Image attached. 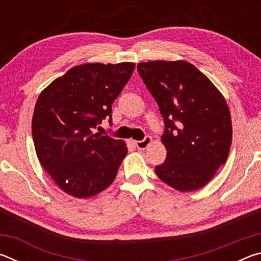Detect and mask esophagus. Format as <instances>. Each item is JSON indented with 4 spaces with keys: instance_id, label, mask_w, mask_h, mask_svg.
Instances as JSON below:
<instances>
[{
    "instance_id": "34e87169",
    "label": "esophagus",
    "mask_w": 261,
    "mask_h": 261,
    "mask_svg": "<svg viewBox=\"0 0 261 261\" xmlns=\"http://www.w3.org/2000/svg\"><path fill=\"white\" fill-rule=\"evenodd\" d=\"M152 140H153V139H152V137L146 136L143 140L135 141V145H136L137 148H138V149H145V148H147L148 145L152 143Z\"/></svg>"
}]
</instances>
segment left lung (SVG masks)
<instances>
[{
	"mask_svg": "<svg viewBox=\"0 0 261 261\" xmlns=\"http://www.w3.org/2000/svg\"><path fill=\"white\" fill-rule=\"evenodd\" d=\"M137 70L165 122L167 158L155 167L158 177L182 192L202 188L226 163L231 146L226 100L189 62H143Z\"/></svg>",
	"mask_w": 261,
	"mask_h": 261,
	"instance_id": "obj_1",
	"label": "left lung"
}]
</instances>
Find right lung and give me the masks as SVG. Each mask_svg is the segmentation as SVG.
<instances>
[{
	"mask_svg": "<svg viewBox=\"0 0 261 261\" xmlns=\"http://www.w3.org/2000/svg\"><path fill=\"white\" fill-rule=\"evenodd\" d=\"M135 70V63L73 67L39 95L32 136L39 161L70 196L90 198L116 177L127 148L124 141L94 134Z\"/></svg>",
	"mask_w": 261,
	"mask_h": 261,
	"instance_id": "right-lung-1",
	"label": "right lung"
}]
</instances>
